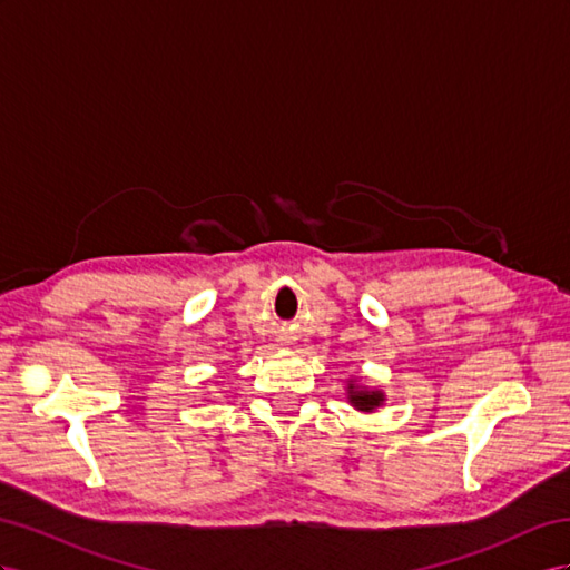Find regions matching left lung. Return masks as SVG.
I'll list each match as a JSON object with an SVG mask.
<instances>
[{"instance_id": "1", "label": "left lung", "mask_w": 570, "mask_h": 570, "mask_svg": "<svg viewBox=\"0 0 570 570\" xmlns=\"http://www.w3.org/2000/svg\"><path fill=\"white\" fill-rule=\"evenodd\" d=\"M348 397H352V402L363 412H368V410H373V406L383 402L381 392H363V390L358 392V390H354V385H348Z\"/></svg>"}]
</instances>
